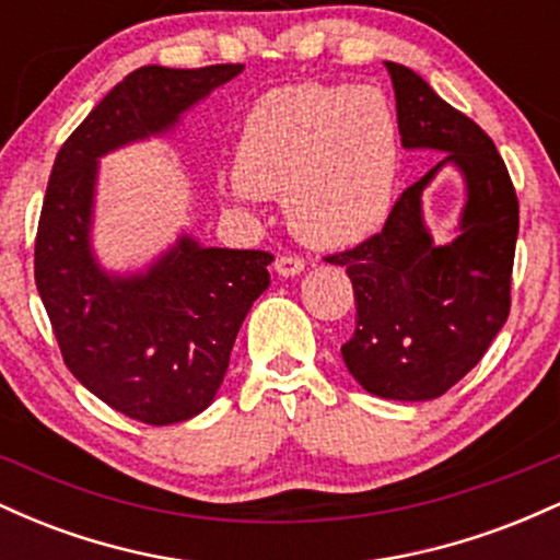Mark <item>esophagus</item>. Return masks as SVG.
Here are the masks:
<instances>
[{
	"instance_id": "34e87169",
	"label": "esophagus",
	"mask_w": 560,
	"mask_h": 560,
	"mask_svg": "<svg viewBox=\"0 0 560 560\" xmlns=\"http://www.w3.org/2000/svg\"><path fill=\"white\" fill-rule=\"evenodd\" d=\"M273 268L279 276H298L305 271V260L298 258V255H281V258H276Z\"/></svg>"
}]
</instances>
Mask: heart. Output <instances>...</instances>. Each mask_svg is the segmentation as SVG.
<instances>
[{
	"label": "heart",
	"instance_id": "b5f03b06",
	"mask_svg": "<svg viewBox=\"0 0 560 560\" xmlns=\"http://www.w3.org/2000/svg\"><path fill=\"white\" fill-rule=\"evenodd\" d=\"M234 205L281 195L289 229L313 247L363 242L389 213L397 120L374 86L300 83L260 96L244 118Z\"/></svg>",
	"mask_w": 560,
	"mask_h": 560
}]
</instances>
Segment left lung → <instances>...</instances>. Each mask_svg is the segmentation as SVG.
<instances>
[{
  "instance_id": "obj_1",
  "label": "left lung",
  "mask_w": 560,
  "mask_h": 560,
  "mask_svg": "<svg viewBox=\"0 0 560 560\" xmlns=\"http://www.w3.org/2000/svg\"><path fill=\"white\" fill-rule=\"evenodd\" d=\"M405 150L447 152L402 191L378 234L329 255L355 292L347 371L387 400H434L481 361L511 311L518 199L503 158L481 128L410 68L387 62ZM450 162L467 182L459 236L434 245L420 195Z\"/></svg>"
}]
</instances>
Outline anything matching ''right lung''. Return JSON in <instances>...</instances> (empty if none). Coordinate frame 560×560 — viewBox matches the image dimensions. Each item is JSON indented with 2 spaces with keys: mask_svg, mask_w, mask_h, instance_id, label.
Segmentation results:
<instances>
[{
  "mask_svg": "<svg viewBox=\"0 0 560 560\" xmlns=\"http://www.w3.org/2000/svg\"><path fill=\"white\" fill-rule=\"evenodd\" d=\"M244 66L128 73L57 152L36 231L34 276L62 361L128 419L168 427L202 413L253 302L271 284L262 249L182 236L147 271L107 273L92 253L96 160L171 131Z\"/></svg>",
  "mask_w": 560,
  "mask_h": 560,
  "instance_id": "right-lung-1",
  "label": "right lung"
}]
</instances>
